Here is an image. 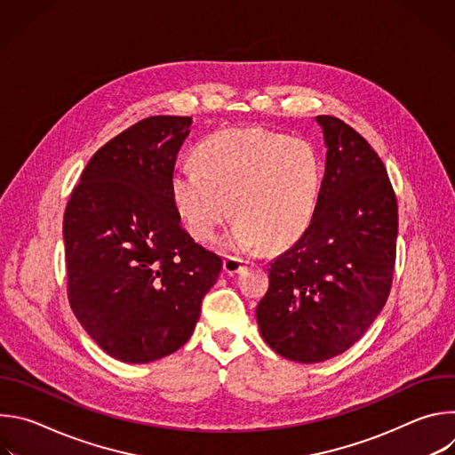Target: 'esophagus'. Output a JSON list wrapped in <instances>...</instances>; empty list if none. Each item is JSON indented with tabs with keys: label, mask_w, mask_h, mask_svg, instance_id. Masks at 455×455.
Here are the masks:
<instances>
[{
	"label": "esophagus",
	"mask_w": 455,
	"mask_h": 455,
	"mask_svg": "<svg viewBox=\"0 0 455 455\" xmlns=\"http://www.w3.org/2000/svg\"><path fill=\"white\" fill-rule=\"evenodd\" d=\"M243 267H244L243 259H239V257H225L223 270H225L227 275H235V274H239V272L243 270Z\"/></svg>",
	"instance_id": "obj_1"
}]
</instances>
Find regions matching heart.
Instances as JSON below:
<instances>
[{
    "label": "heart",
    "instance_id": "obj_1",
    "mask_svg": "<svg viewBox=\"0 0 455 455\" xmlns=\"http://www.w3.org/2000/svg\"><path fill=\"white\" fill-rule=\"evenodd\" d=\"M194 158L198 171L180 167L171 176L174 209L194 239L214 241L230 214L237 220L225 248L234 251L279 250L307 228L322 181L309 142L261 127L225 129Z\"/></svg>",
    "mask_w": 455,
    "mask_h": 455
}]
</instances>
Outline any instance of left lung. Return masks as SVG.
I'll return each mask as SVG.
<instances>
[{"mask_svg":"<svg viewBox=\"0 0 455 455\" xmlns=\"http://www.w3.org/2000/svg\"><path fill=\"white\" fill-rule=\"evenodd\" d=\"M326 165L313 218L268 268L255 318L281 356L316 363L347 351L383 309L393 284L398 205L374 149L337 116H315Z\"/></svg>","mask_w":455,"mask_h":455,"instance_id":"obj_1","label":"left lung"}]
</instances>
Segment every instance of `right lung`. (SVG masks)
<instances>
[{"label": "right lung", "instance_id": "obj_1", "mask_svg": "<svg viewBox=\"0 0 455 455\" xmlns=\"http://www.w3.org/2000/svg\"><path fill=\"white\" fill-rule=\"evenodd\" d=\"M190 116H149L100 148L62 221L70 306L109 356L148 363L178 351L223 261L181 227L171 198Z\"/></svg>", "mask_w": 455, "mask_h": 455}]
</instances>
